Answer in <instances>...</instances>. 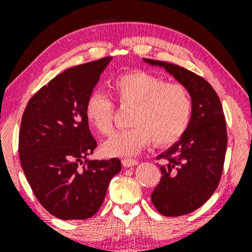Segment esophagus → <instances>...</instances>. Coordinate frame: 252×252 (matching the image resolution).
I'll return each mask as SVG.
<instances>
[{"label":"esophagus","instance_id":"esophagus-1","mask_svg":"<svg viewBox=\"0 0 252 252\" xmlns=\"http://www.w3.org/2000/svg\"><path fill=\"white\" fill-rule=\"evenodd\" d=\"M122 163L124 167H134L138 163V161L132 160V158H124V160H122Z\"/></svg>","mask_w":252,"mask_h":252}]
</instances>
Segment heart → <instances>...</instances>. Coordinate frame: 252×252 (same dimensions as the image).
Masks as SVG:
<instances>
[{
    "mask_svg": "<svg viewBox=\"0 0 252 252\" xmlns=\"http://www.w3.org/2000/svg\"><path fill=\"white\" fill-rule=\"evenodd\" d=\"M122 106H131V129L115 132L103 144L108 156L137 154L153 140L168 146L184 135L192 116V99L180 84H167L144 71L124 73L111 84ZM114 103L102 92H92L85 103V117L100 135H109L114 126Z\"/></svg>",
    "mask_w": 252,
    "mask_h": 252,
    "instance_id": "1",
    "label": "heart"
}]
</instances>
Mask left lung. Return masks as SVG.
<instances>
[{
	"label": "left lung",
	"mask_w": 252,
	"mask_h": 252,
	"mask_svg": "<svg viewBox=\"0 0 252 252\" xmlns=\"http://www.w3.org/2000/svg\"><path fill=\"white\" fill-rule=\"evenodd\" d=\"M164 68L189 91L192 116L180 140L158 156L161 181L152 201L162 216L179 217L198 210L210 199L222 173L226 154V122L218 94L204 78L174 63L144 59Z\"/></svg>",
	"instance_id": "left-lung-1"
}]
</instances>
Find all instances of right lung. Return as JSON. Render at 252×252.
I'll list each match as a JSON object with an SVG mask.
<instances>
[{
  "label": "right lung",
  "instance_id": "1",
  "mask_svg": "<svg viewBox=\"0 0 252 252\" xmlns=\"http://www.w3.org/2000/svg\"><path fill=\"white\" fill-rule=\"evenodd\" d=\"M112 58L74 66L31 98L19 135L20 162L33 193L63 220L96 215L109 182L122 169L118 158L90 160L97 147L85 103Z\"/></svg>",
  "mask_w": 252,
  "mask_h": 252
}]
</instances>
